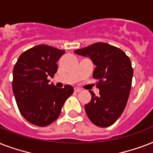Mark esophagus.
<instances>
[{"label": "esophagus", "mask_w": 153, "mask_h": 153, "mask_svg": "<svg viewBox=\"0 0 153 153\" xmlns=\"http://www.w3.org/2000/svg\"><path fill=\"white\" fill-rule=\"evenodd\" d=\"M81 91V89L79 88V87H75V88H74V91H75V92H80Z\"/></svg>", "instance_id": "esophagus-1"}]
</instances>
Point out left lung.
<instances>
[{
	"mask_svg": "<svg viewBox=\"0 0 153 153\" xmlns=\"http://www.w3.org/2000/svg\"><path fill=\"white\" fill-rule=\"evenodd\" d=\"M74 53L89 57L96 66L93 77L98 80L100 95L90 91L91 100L85 105L86 115L97 126H112L123 113L130 93L133 70L129 58L105 43H95Z\"/></svg>",
	"mask_w": 153,
	"mask_h": 153,
	"instance_id": "8db88e82",
	"label": "left lung"
}]
</instances>
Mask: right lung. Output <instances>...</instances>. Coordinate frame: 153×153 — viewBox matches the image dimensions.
Masks as SVG:
<instances>
[{"instance_id": "right-lung-1", "label": "right lung", "mask_w": 153, "mask_h": 153, "mask_svg": "<svg viewBox=\"0 0 153 153\" xmlns=\"http://www.w3.org/2000/svg\"><path fill=\"white\" fill-rule=\"evenodd\" d=\"M64 50L37 45L20 55L13 68V91L20 114L30 123L44 127L59 117L74 92L73 86L58 88L48 83L58 70L56 62Z\"/></svg>"}]
</instances>
